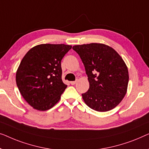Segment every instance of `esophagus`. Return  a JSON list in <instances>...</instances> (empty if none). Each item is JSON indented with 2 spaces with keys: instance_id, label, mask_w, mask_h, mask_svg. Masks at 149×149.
Masks as SVG:
<instances>
[{
  "instance_id": "1",
  "label": "esophagus",
  "mask_w": 149,
  "mask_h": 149,
  "mask_svg": "<svg viewBox=\"0 0 149 149\" xmlns=\"http://www.w3.org/2000/svg\"><path fill=\"white\" fill-rule=\"evenodd\" d=\"M75 83H76V81H70V84L72 85H74L75 84Z\"/></svg>"
}]
</instances>
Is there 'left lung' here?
<instances>
[{
	"mask_svg": "<svg viewBox=\"0 0 149 149\" xmlns=\"http://www.w3.org/2000/svg\"><path fill=\"white\" fill-rule=\"evenodd\" d=\"M88 75L90 87L82 94L85 103L96 111L105 112L118 105L127 92V68L120 55L99 43L75 45Z\"/></svg>",
	"mask_w": 149,
	"mask_h": 149,
	"instance_id": "obj_1",
	"label": "left lung"
}]
</instances>
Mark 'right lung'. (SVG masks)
<instances>
[{"label": "right lung", "instance_id": "1", "mask_svg": "<svg viewBox=\"0 0 149 149\" xmlns=\"http://www.w3.org/2000/svg\"><path fill=\"white\" fill-rule=\"evenodd\" d=\"M63 44H42L26 54L16 73L21 95L35 109L46 111L61 98L66 84L62 81V58L72 49Z\"/></svg>", "mask_w": 149, "mask_h": 149}]
</instances>
